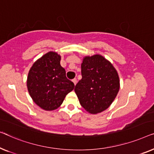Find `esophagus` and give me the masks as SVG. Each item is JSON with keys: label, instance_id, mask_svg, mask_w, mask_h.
Returning <instances> with one entry per match:
<instances>
[{"label": "esophagus", "instance_id": "esophagus-1", "mask_svg": "<svg viewBox=\"0 0 154 154\" xmlns=\"http://www.w3.org/2000/svg\"><path fill=\"white\" fill-rule=\"evenodd\" d=\"M72 82H73V83H74V84H75V85H76V84H77V79H76V78H75V79H73L72 80Z\"/></svg>", "mask_w": 154, "mask_h": 154}]
</instances>
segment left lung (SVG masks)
I'll return each mask as SVG.
<instances>
[{
	"label": "left lung",
	"instance_id": "obj_1",
	"mask_svg": "<svg viewBox=\"0 0 154 154\" xmlns=\"http://www.w3.org/2000/svg\"><path fill=\"white\" fill-rule=\"evenodd\" d=\"M81 68L82 78L75 88L80 105L91 114L100 113L111 105L119 91L117 71L100 54L84 56Z\"/></svg>",
	"mask_w": 154,
	"mask_h": 154
}]
</instances>
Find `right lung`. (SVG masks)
<instances>
[{"mask_svg":"<svg viewBox=\"0 0 154 154\" xmlns=\"http://www.w3.org/2000/svg\"><path fill=\"white\" fill-rule=\"evenodd\" d=\"M60 58L55 51H49L34 63L28 74L30 96L37 105L46 111L59 107L66 95L75 88L60 66Z\"/></svg>","mask_w":154,"mask_h":154,"instance_id":"obj_1","label":"right lung"}]
</instances>
